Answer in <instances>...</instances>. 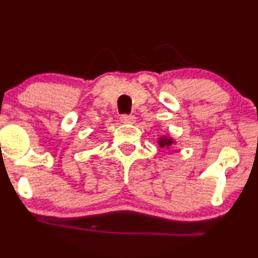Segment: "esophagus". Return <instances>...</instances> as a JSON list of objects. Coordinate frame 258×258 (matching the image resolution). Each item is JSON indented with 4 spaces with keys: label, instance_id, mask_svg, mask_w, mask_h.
Returning a JSON list of instances; mask_svg holds the SVG:
<instances>
[{
    "label": "esophagus",
    "instance_id": "obj_1",
    "mask_svg": "<svg viewBox=\"0 0 258 258\" xmlns=\"http://www.w3.org/2000/svg\"><path fill=\"white\" fill-rule=\"evenodd\" d=\"M120 120L122 123H130V125H133L136 122V117L133 115H122Z\"/></svg>",
    "mask_w": 258,
    "mask_h": 258
}]
</instances>
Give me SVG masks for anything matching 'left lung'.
<instances>
[{"label": "left lung", "mask_w": 258, "mask_h": 258, "mask_svg": "<svg viewBox=\"0 0 258 258\" xmlns=\"http://www.w3.org/2000/svg\"><path fill=\"white\" fill-rule=\"evenodd\" d=\"M177 142L174 141V139L171 137L170 135H164L161 136V137L158 138V146L160 148H166V149H170L171 147L174 146Z\"/></svg>", "instance_id": "1"}]
</instances>
